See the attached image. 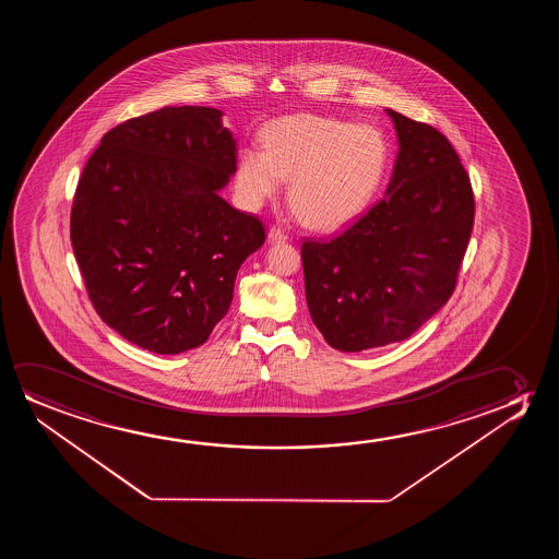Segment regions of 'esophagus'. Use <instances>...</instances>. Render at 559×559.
<instances>
[{"label": "esophagus", "mask_w": 559, "mask_h": 559, "mask_svg": "<svg viewBox=\"0 0 559 559\" xmlns=\"http://www.w3.org/2000/svg\"><path fill=\"white\" fill-rule=\"evenodd\" d=\"M267 240L271 245L273 242H284V240H288V235L283 229H278V227H271L267 233Z\"/></svg>", "instance_id": "obj_1"}]
</instances>
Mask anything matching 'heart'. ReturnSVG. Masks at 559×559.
Here are the masks:
<instances>
[{"label": "heart", "instance_id": "heart-1", "mask_svg": "<svg viewBox=\"0 0 559 559\" xmlns=\"http://www.w3.org/2000/svg\"><path fill=\"white\" fill-rule=\"evenodd\" d=\"M263 151L238 156L237 189L248 207L275 197L290 177L288 200L301 222L334 230L365 210L388 166V141L370 123L332 116H283L261 133Z\"/></svg>", "mask_w": 559, "mask_h": 559}]
</instances>
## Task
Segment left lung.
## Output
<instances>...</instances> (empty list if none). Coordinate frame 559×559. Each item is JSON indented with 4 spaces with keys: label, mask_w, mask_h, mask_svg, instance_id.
I'll use <instances>...</instances> for the list:
<instances>
[{
    "label": "left lung",
    "mask_w": 559,
    "mask_h": 559,
    "mask_svg": "<svg viewBox=\"0 0 559 559\" xmlns=\"http://www.w3.org/2000/svg\"><path fill=\"white\" fill-rule=\"evenodd\" d=\"M385 112L399 139L385 197L340 237L301 246L311 319L345 353L403 342L431 319L454 292L474 229V191L449 139Z\"/></svg>",
    "instance_id": "left-lung-1"
}]
</instances>
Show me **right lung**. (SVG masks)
Here are the masks:
<instances>
[{
    "label": "right lung",
    "mask_w": 559,
    "mask_h": 559,
    "mask_svg": "<svg viewBox=\"0 0 559 559\" xmlns=\"http://www.w3.org/2000/svg\"><path fill=\"white\" fill-rule=\"evenodd\" d=\"M222 110L164 107L100 139L78 181L70 240L95 311L131 344L177 355L229 311L263 223L219 197L237 171Z\"/></svg>",
    "instance_id": "right-lung-1"
}]
</instances>
